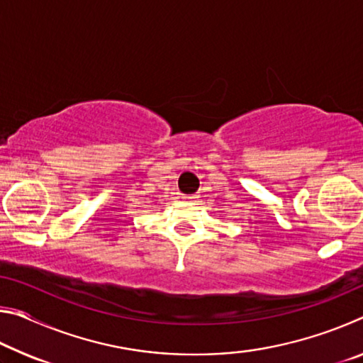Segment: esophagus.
I'll return each instance as SVG.
<instances>
[{"label": "esophagus", "mask_w": 363, "mask_h": 363, "mask_svg": "<svg viewBox=\"0 0 363 363\" xmlns=\"http://www.w3.org/2000/svg\"><path fill=\"white\" fill-rule=\"evenodd\" d=\"M182 199H184V200H187V201H192V200H195V199H196V196H195V195H184Z\"/></svg>", "instance_id": "obj_1"}]
</instances>
